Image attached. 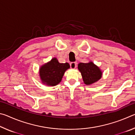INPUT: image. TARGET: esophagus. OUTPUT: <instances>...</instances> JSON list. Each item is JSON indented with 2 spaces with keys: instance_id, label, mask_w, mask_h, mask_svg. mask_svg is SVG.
<instances>
[{
  "instance_id": "1",
  "label": "esophagus",
  "mask_w": 135,
  "mask_h": 135,
  "mask_svg": "<svg viewBox=\"0 0 135 135\" xmlns=\"http://www.w3.org/2000/svg\"><path fill=\"white\" fill-rule=\"evenodd\" d=\"M76 65H77L76 62H72L70 63V67L71 68H72V69H74V68H76Z\"/></svg>"
}]
</instances>
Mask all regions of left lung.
Returning <instances> with one entry per match:
<instances>
[{
	"label": "left lung",
	"instance_id": "left-lung-1",
	"mask_svg": "<svg viewBox=\"0 0 135 135\" xmlns=\"http://www.w3.org/2000/svg\"><path fill=\"white\" fill-rule=\"evenodd\" d=\"M78 69L81 73L84 83L87 85L95 83L102 77L101 71L92 62L80 63L78 65Z\"/></svg>",
	"mask_w": 135,
	"mask_h": 135
}]
</instances>
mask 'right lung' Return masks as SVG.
I'll use <instances>...</instances> for the list:
<instances>
[{
	"mask_svg": "<svg viewBox=\"0 0 135 135\" xmlns=\"http://www.w3.org/2000/svg\"><path fill=\"white\" fill-rule=\"evenodd\" d=\"M70 68L69 64L59 63L54 58L40 68V76L42 82L49 86H55L60 83L66 70Z\"/></svg>",
	"mask_w": 135,
	"mask_h": 135,
	"instance_id": "right-lung-1",
	"label": "right lung"
}]
</instances>
